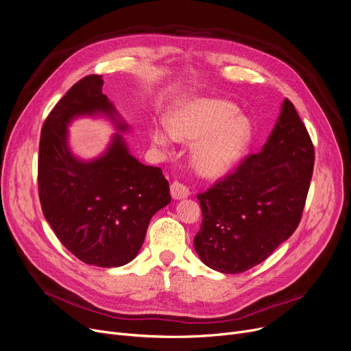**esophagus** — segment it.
<instances>
[{
	"label": "esophagus",
	"instance_id": "esophagus-1",
	"mask_svg": "<svg viewBox=\"0 0 351 351\" xmlns=\"http://www.w3.org/2000/svg\"><path fill=\"white\" fill-rule=\"evenodd\" d=\"M171 195L173 199H185L191 195L189 188L183 185V183L175 180L172 185H171Z\"/></svg>",
	"mask_w": 351,
	"mask_h": 351
}]
</instances>
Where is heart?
<instances>
[{
    "mask_svg": "<svg viewBox=\"0 0 351 351\" xmlns=\"http://www.w3.org/2000/svg\"><path fill=\"white\" fill-rule=\"evenodd\" d=\"M168 129L155 126L151 136L166 149L172 139L193 142L192 162L206 176L225 173L249 142L250 125L237 108L220 99H192L175 106L166 121Z\"/></svg>",
    "mask_w": 351,
    "mask_h": 351,
    "instance_id": "b5f03b06",
    "label": "heart"
}]
</instances>
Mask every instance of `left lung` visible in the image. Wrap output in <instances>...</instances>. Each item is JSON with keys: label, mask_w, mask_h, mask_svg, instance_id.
<instances>
[{"label": "left lung", "mask_w": 351, "mask_h": 351, "mask_svg": "<svg viewBox=\"0 0 351 351\" xmlns=\"http://www.w3.org/2000/svg\"><path fill=\"white\" fill-rule=\"evenodd\" d=\"M315 166V146L296 108L282 112L263 149L199 193L200 261L226 274L262 263L299 226Z\"/></svg>", "instance_id": "1"}]
</instances>
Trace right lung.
<instances>
[{
    "label": "right lung",
    "mask_w": 351,
    "mask_h": 351,
    "mask_svg": "<svg viewBox=\"0 0 351 351\" xmlns=\"http://www.w3.org/2000/svg\"><path fill=\"white\" fill-rule=\"evenodd\" d=\"M102 77L80 80L47 117L40 139L38 193L43 213L60 242L86 265L118 267L138 254L151 217L171 202L169 183L158 166H146L115 135L105 155L73 158L66 125L78 115L102 112L117 123L102 94Z\"/></svg>",
    "instance_id": "1"
}]
</instances>
